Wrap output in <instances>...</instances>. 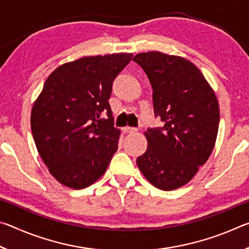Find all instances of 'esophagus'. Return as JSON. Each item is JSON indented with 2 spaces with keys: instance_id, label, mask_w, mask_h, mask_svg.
I'll return each mask as SVG.
<instances>
[{
  "instance_id": "1",
  "label": "esophagus",
  "mask_w": 249,
  "mask_h": 249,
  "mask_svg": "<svg viewBox=\"0 0 249 249\" xmlns=\"http://www.w3.org/2000/svg\"><path fill=\"white\" fill-rule=\"evenodd\" d=\"M123 130L125 133H134V132H137V128L130 127V126H126V127L123 128Z\"/></svg>"
}]
</instances>
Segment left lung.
I'll return each instance as SVG.
<instances>
[{"instance_id": "obj_1", "label": "left lung", "mask_w": 249, "mask_h": 249, "mask_svg": "<svg viewBox=\"0 0 249 249\" xmlns=\"http://www.w3.org/2000/svg\"><path fill=\"white\" fill-rule=\"evenodd\" d=\"M153 88L156 117L162 127L148 128V147L137 166L151 184L170 191L187 184L215 145L220 107L204 75L187 59L149 52L133 58Z\"/></svg>"}]
</instances>
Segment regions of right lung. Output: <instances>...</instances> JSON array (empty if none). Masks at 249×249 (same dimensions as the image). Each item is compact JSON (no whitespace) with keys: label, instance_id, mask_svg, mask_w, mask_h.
<instances>
[{"label":"right lung","instance_id":"1","mask_svg":"<svg viewBox=\"0 0 249 249\" xmlns=\"http://www.w3.org/2000/svg\"><path fill=\"white\" fill-rule=\"evenodd\" d=\"M132 57H84L58 67L34 103L31 125L37 150L66 187L79 190L94 183L117 150L121 132L108 100L113 81Z\"/></svg>","mask_w":249,"mask_h":249}]
</instances>
